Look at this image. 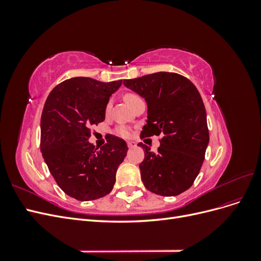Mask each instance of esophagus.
<instances>
[{"instance_id": "34e87169", "label": "esophagus", "mask_w": 261, "mask_h": 261, "mask_svg": "<svg viewBox=\"0 0 261 261\" xmlns=\"http://www.w3.org/2000/svg\"><path fill=\"white\" fill-rule=\"evenodd\" d=\"M127 146H128V148H134V147H136V143L135 141H127Z\"/></svg>"}]
</instances>
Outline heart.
Segmentation results:
<instances>
[{"label": "heart", "mask_w": 261, "mask_h": 261, "mask_svg": "<svg viewBox=\"0 0 261 261\" xmlns=\"http://www.w3.org/2000/svg\"><path fill=\"white\" fill-rule=\"evenodd\" d=\"M138 98L139 97L137 96V94H135V93H129L128 92V93H125L124 94V100L126 101V103H128L129 106H132L133 102L135 101L136 99H138ZM110 107H111V102H108L107 106H106V111L107 112L109 111ZM115 133L117 134L118 136L124 137V138H127V137L130 136V130L127 127H125V126H120V127H117L115 129Z\"/></svg>", "instance_id": "1"}]
</instances>
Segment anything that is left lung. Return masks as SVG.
I'll use <instances>...</instances> for the list:
<instances>
[{"label": "left lung", "instance_id": "left-lung-1", "mask_svg": "<svg viewBox=\"0 0 261 261\" xmlns=\"http://www.w3.org/2000/svg\"><path fill=\"white\" fill-rule=\"evenodd\" d=\"M123 84L147 102L148 120L140 137L161 136L158 152L138 144L145 150L139 164L145 187L167 197L184 193L199 174L209 143L199 91L186 77L168 72L124 80Z\"/></svg>", "mask_w": 261, "mask_h": 261}]
</instances>
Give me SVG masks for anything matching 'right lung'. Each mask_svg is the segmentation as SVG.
Here are the masks:
<instances>
[{"label":"right lung","mask_w":261,"mask_h":261,"mask_svg":"<svg viewBox=\"0 0 261 261\" xmlns=\"http://www.w3.org/2000/svg\"><path fill=\"white\" fill-rule=\"evenodd\" d=\"M121 85L122 81L74 77L55 86L45 100L42 156L60 188L77 200H94L111 192L127 153V145L116 136H110L100 149L88 141L90 127L105 121L110 96Z\"/></svg>","instance_id":"1"}]
</instances>
